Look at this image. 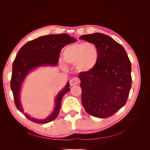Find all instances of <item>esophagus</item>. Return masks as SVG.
Listing matches in <instances>:
<instances>
[{
  "label": "esophagus",
  "instance_id": "1",
  "mask_svg": "<svg viewBox=\"0 0 150 150\" xmlns=\"http://www.w3.org/2000/svg\"><path fill=\"white\" fill-rule=\"evenodd\" d=\"M79 83V80L76 78H73L70 80V85L72 86H76L77 84H78Z\"/></svg>",
  "mask_w": 150,
  "mask_h": 150
}]
</instances>
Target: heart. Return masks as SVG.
I'll list each match as a JSON object with an SVG mask.
<instances>
[{"label": "heart", "mask_w": 150, "mask_h": 150, "mask_svg": "<svg viewBox=\"0 0 150 150\" xmlns=\"http://www.w3.org/2000/svg\"><path fill=\"white\" fill-rule=\"evenodd\" d=\"M63 59L67 64H75L78 71L86 73L91 71L96 66L99 51L93 43H76L64 49Z\"/></svg>", "instance_id": "heart-1"}]
</instances>
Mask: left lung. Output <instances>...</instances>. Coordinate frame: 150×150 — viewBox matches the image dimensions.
I'll list each match as a JSON object with an SVG mask.
<instances>
[{
  "label": "left lung",
  "mask_w": 150,
  "mask_h": 150,
  "mask_svg": "<svg viewBox=\"0 0 150 150\" xmlns=\"http://www.w3.org/2000/svg\"><path fill=\"white\" fill-rule=\"evenodd\" d=\"M94 44L99 51L96 66L81 72V101L89 115L99 118L112 116L125 105L131 88V65L124 47L102 33L79 38Z\"/></svg>",
  "instance_id": "obj_1"
}]
</instances>
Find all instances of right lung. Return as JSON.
Returning a JSON list of instances; mask_svg holds the SVG:
<instances>
[{"instance_id": "obj_1", "label": "right lung", "mask_w": 150, "mask_h": 150, "mask_svg": "<svg viewBox=\"0 0 150 150\" xmlns=\"http://www.w3.org/2000/svg\"><path fill=\"white\" fill-rule=\"evenodd\" d=\"M76 41L74 38H71L67 34H51L32 40L21 48L13 62L11 80V88L18 110L23 113L24 110L20 102V90L29 72L40 66H56L61 49L66 45ZM69 91V83L68 82L65 88L57 94L55 108L51 115L46 119L37 120L25 113H23V115L30 121L38 124L47 123L54 120L59 113L63 96Z\"/></svg>"}]
</instances>
